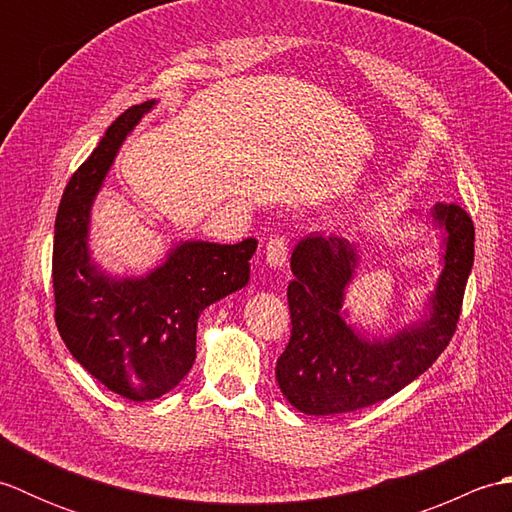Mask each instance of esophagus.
I'll return each mask as SVG.
<instances>
[{"mask_svg":"<svg viewBox=\"0 0 512 512\" xmlns=\"http://www.w3.org/2000/svg\"><path fill=\"white\" fill-rule=\"evenodd\" d=\"M288 259V239L284 235H275L266 244V264L270 268H284Z\"/></svg>","mask_w":512,"mask_h":512,"instance_id":"obj_1","label":"esophagus"}]
</instances>
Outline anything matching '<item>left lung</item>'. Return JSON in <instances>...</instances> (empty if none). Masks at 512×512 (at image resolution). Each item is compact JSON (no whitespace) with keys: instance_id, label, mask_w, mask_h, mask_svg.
Returning a JSON list of instances; mask_svg holds the SVG:
<instances>
[{"instance_id":"left-lung-1","label":"left lung","mask_w":512,"mask_h":512,"mask_svg":"<svg viewBox=\"0 0 512 512\" xmlns=\"http://www.w3.org/2000/svg\"><path fill=\"white\" fill-rule=\"evenodd\" d=\"M429 224L442 231V270L424 314L391 336H367L347 323V286L361 264L358 246L312 233L292 250L288 284L292 334L275 376L301 413L332 416L398 394L436 363L460 319L475 255L473 220L458 204L438 202Z\"/></svg>"}]
</instances>
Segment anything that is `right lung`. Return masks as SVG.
Instances as JSON below:
<instances>
[{
    "mask_svg": "<svg viewBox=\"0 0 512 512\" xmlns=\"http://www.w3.org/2000/svg\"><path fill=\"white\" fill-rule=\"evenodd\" d=\"M158 101L129 107L76 169L54 222V321L70 354L114 394L156 400L189 374L204 308L242 290L257 239L213 244L176 242L138 277L107 273L92 259V206L118 149Z\"/></svg>",
    "mask_w": 512,
    "mask_h": 512,
    "instance_id": "1",
    "label": "right lung"
}]
</instances>
